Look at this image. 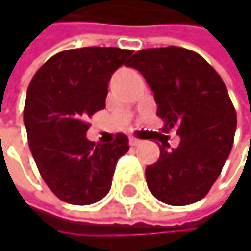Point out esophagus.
I'll list each match as a JSON object with an SVG mask.
<instances>
[{
  "label": "esophagus",
  "instance_id": "obj_1",
  "mask_svg": "<svg viewBox=\"0 0 251 251\" xmlns=\"http://www.w3.org/2000/svg\"><path fill=\"white\" fill-rule=\"evenodd\" d=\"M129 144H130L132 147H136V145L141 144V139H138V138H135V136H130V138H129Z\"/></svg>",
  "mask_w": 251,
  "mask_h": 251
}]
</instances>
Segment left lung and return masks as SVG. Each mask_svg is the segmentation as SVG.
I'll list each match as a JSON object with an SVG mask.
<instances>
[{"label": "left lung", "instance_id": "obj_1", "mask_svg": "<svg viewBox=\"0 0 251 251\" xmlns=\"http://www.w3.org/2000/svg\"><path fill=\"white\" fill-rule=\"evenodd\" d=\"M147 79L157 103L163 132L176 127L178 147L161 141L160 158L145 169L150 192L173 206L206 196L226 161L237 127V113L220 74L196 52L152 48L127 62Z\"/></svg>", "mask_w": 251, "mask_h": 251}]
</instances>
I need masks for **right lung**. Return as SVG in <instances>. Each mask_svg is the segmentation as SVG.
Listing matches in <instances>:
<instances>
[{
    "label": "right lung",
    "instance_id": "right-lung-1",
    "mask_svg": "<svg viewBox=\"0 0 251 251\" xmlns=\"http://www.w3.org/2000/svg\"><path fill=\"white\" fill-rule=\"evenodd\" d=\"M132 50L79 48L53 55L34 74L25 104L28 147L39 173L64 202L91 205L112 186L118 160L129 141L118 133L113 142L87 139V119L104 109L112 74Z\"/></svg>",
    "mask_w": 251,
    "mask_h": 251
}]
</instances>
